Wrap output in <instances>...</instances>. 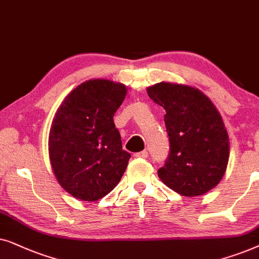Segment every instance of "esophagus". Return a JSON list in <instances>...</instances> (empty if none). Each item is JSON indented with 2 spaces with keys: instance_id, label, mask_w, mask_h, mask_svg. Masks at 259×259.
<instances>
[{
  "instance_id": "1",
  "label": "esophagus",
  "mask_w": 259,
  "mask_h": 259,
  "mask_svg": "<svg viewBox=\"0 0 259 259\" xmlns=\"http://www.w3.org/2000/svg\"><path fill=\"white\" fill-rule=\"evenodd\" d=\"M135 156L141 157V158H147L149 156V153H148V150H143V151H140V153H136Z\"/></svg>"
}]
</instances>
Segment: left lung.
I'll return each instance as SVG.
<instances>
[{
    "label": "left lung",
    "instance_id": "8db88e82",
    "mask_svg": "<svg viewBox=\"0 0 259 259\" xmlns=\"http://www.w3.org/2000/svg\"><path fill=\"white\" fill-rule=\"evenodd\" d=\"M148 96L165 110L169 155L157 170L164 185L184 196L202 195L225 174L229 136L212 102L191 86L158 82Z\"/></svg>",
    "mask_w": 259,
    "mask_h": 259
}]
</instances>
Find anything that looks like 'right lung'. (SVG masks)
Returning a JSON list of instances; mask_svg holds the SVG:
<instances>
[{"label": "right lung", "mask_w": 259, "mask_h": 259, "mask_svg": "<svg viewBox=\"0 0 259 259\" xmlns=\"http://www.w3.org/2000/svg\"><path fill=\"white\" fill-rule=\"evenodd\" d=\"M126 95L105 79L82 82L58 109L50 133L52 168L65 191L96 201L118 184L132 157L123 150L113 116Z\"/></svg>", "instance_id": "1"}]
</instances>
